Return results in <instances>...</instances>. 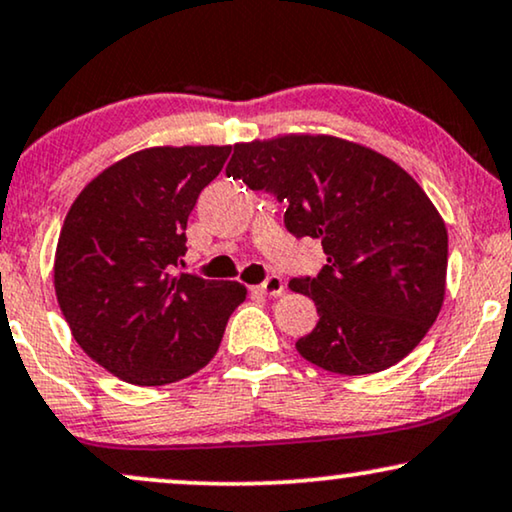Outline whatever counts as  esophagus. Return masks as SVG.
I'll return each instance as SVG.
<instances>
[{"mask_svg": "<svg viewBox=\"0 0 512 512\" xmlns=\"http://www.w3.org/2000/svg\"><path fill=\"white\" fill-rule=\"evenodd\" d=\"M255 292H260V295H267V297H278L283 292V278L281 276H269L267 281L257 285Z\"/></svg>", "mask_w": 512, "mask_h": 512, "instance_id": "34e87169", "label": "esophagus"}]
</instances>
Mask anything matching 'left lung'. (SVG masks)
I'll list each match as a JSON object with an SVG mask.
<instances>
[{
	"instance_id": "left-lung-1",
	"label": "left lung",
	"mask_w": 512,
	"mask_h": 512,
	"mask_svg": "<svg viewBox=\"0 0 512 512\" xmlns=\"http://www.w3.org/2000/svg\"><path fill=\"white\" fill-rule=\"evenodd\" d=\"M227 175L285 203V227L323 243L327 264L290 290L318 323L299 356L337 374H372L417 349L445 302L447 227L414 177L335 135L236 142Z\"/></svg>"
}]
</instances>
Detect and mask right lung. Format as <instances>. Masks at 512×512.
Masks as SVG:
<instances>
[{
  "instance_id": "right-lung-1",
  "label": "right lung",
  "mask_w": 512,
  "mask_h": 512,
  "mask_svg": "<svg viewBox=\"0 0 512 512\" xmlns=\"http://www.w3.org/2000/svg\"><path fill=\"white\" fill-rule=\"evenodd\" d=\"M229 145L149 147L95 175L58 236L53 285L72 337L109 374L173 384L206 367L248 290L173 274L187 220Z\"/></svg>"
}]
</instances>
